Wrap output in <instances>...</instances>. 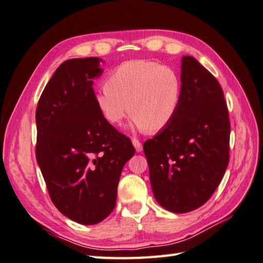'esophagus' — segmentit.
Returning a JSON list of instances; mask_svg holds the SVG:
<instances>
[{
    "label": "esophagus",
    "instance_id": "obj_1",
    "mask_svg": "<svg viewBox=\"0 0 263 263\" xmlns=\"http://www.w3.org/2000/svg\"><path fill=\"white\" fill-rule=\"evenodd\" d=\"M132 144H133V146H135L137 152H141L142 151V144H141L139 140L136 139V138H133V139H132Z\"/></svg>",
    "mask_w": 263,
    "mask_h": 263
}]
</instances>
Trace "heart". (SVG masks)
Returning <instances> with one entry per match:
<instances>
[{
    "label": "heart",
    "mask_w": 263,
    "mask_h": 263,
    "mask_svg": "<svg viewBox=\"0 0 263 263\" xmlns=\"http://www.w3.org/2000/svg\"><path fill=\"white\" fill-rule=\"evenodd\" d=\"M181 94V79L170 66L149 60H132L109 72L106 87L95 93V104L112 125H121L130 111L137 128L156 132L177 115Z\"/></svg>",
    "instance_id": "heart-1"
}]
</instances>
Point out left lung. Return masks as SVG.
<instances>
[{
    "label": "left lung",
    "mask_w": 263,
    "mask_h": 263,
    "mask_svg": "<svg viewBox=\"0 0 263 263\" xmlns=\"http://www.w3.org/2000/svg\"><path fill=\"white\" fill-rule=\"evenodd\" d=\"M180 79L177 115L144 144L156 201L178 214L208 201L230 155V119L221 85L192 56L181 59Z\"/></svg>",
    "instance_id": "8db88e82"
}]
</instances>
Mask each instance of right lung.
I'll use <instances>...</instances> for the list:
<instances>
[{
  "label": "right lung",
  "instance_id": "add662e5",
  "mask_svg": "<svg viewBox=\"0 0 263 263\" xmlns=\"http://www.w3.org/2000/svg\"><path fill=\"white\" fill-rule=\"evenodd\" d=\"M98 57L62 63L37 102V164L52 203L72 221L100 223L114 211L124 164L135 155L130 138L107 122L95 104Z\"/></svg>",
  "mask_w": 263,
  "mask_h": 263
}]
</instances>
